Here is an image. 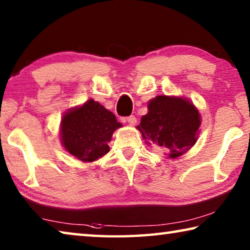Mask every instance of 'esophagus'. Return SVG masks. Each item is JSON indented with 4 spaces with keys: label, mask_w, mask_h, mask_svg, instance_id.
I'll list each match as a JSON object with an SVG mask.
<instances>
[{
    "label": "esophagus",
    "mask_w": 250,
    "mask_h": 250,
    "mask_svg": "<svg viewBox=\"0 0 250 250\" xmlns=\"http://www.w3.org/2000/svg\"><path fill=\"white\" fill-rule=\"evenodd\" d=\"M125 122H128L130 125H134L135 124H137V118H135L134 116H130L128 118H125Z\"/></svg>",
    "instance_id": "34e87169"
}]
</instances>
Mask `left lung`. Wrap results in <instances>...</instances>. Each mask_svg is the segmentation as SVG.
Listing matches in <instances>:
<instances>
[{
    "instance_id": "8db88e82",
    "label": "left lung",
    "mask_w": 250,
    "mask_h": 250,
    "mask_svg": "<svg viewBox=\"0 0 250 250\" xmlns=\"http://www.w3.org/2000/svg\"><path fill=\"white\" fill-rule=\"evenodd\" d=\"M201 124V113L192 101L162 95L147 103V113L137 129L147 145L154 143L168 159H176L195 145Z\"/></svg>"
}]
</instances>
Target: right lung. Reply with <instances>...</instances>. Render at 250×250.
Returning <instances> with one entry per match:
<instances>
[{
	"instance_id": "obj_1",
	"label": "right lung",
	"mask_w": 250,
	"mask_h": 250,
	"mask_svg": "<svg viewBox=\"0 0 250 250\" xmlns=\"http://www.w3.org/2000/svg\"><path fill=\"white\" fill-rule=\"evenodd\" d=\"M122 125L116 116L94 99L70 108L61 121V141L65 150L84 163L107 154L112 134Z\"/></svg>"
}]
</instances>
